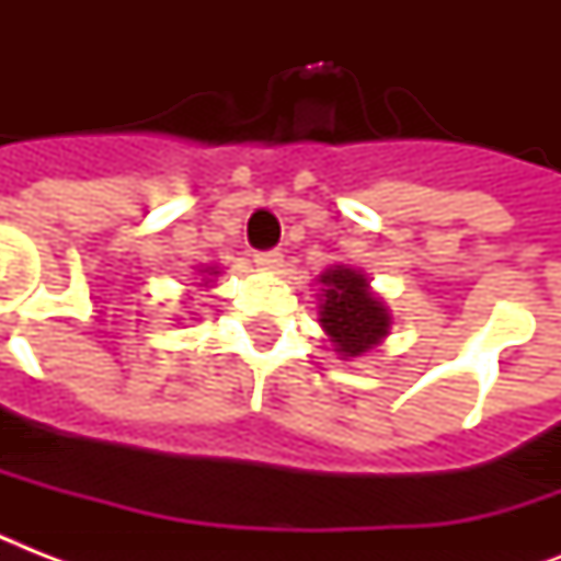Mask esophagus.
<instances>
[{
	"instance_id": "esophagus-1",
	"label": "esophagus",
	"mask_w": 561,
	"mask_h": 561,
	"mask_svg": "<svg viewBox=\"0 0 561 561\" xmlns=\"http://www.w3.org/2000/svg\"><path fill=\"white\" fill-rule=\"evenodd\" d=\"M255 264H259L262 271L276 273L282 267V253H279V250H271V253H259V255H255Z\"/></svg>"
}]
</instances>
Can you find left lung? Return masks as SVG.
Segmentation results:
<instances>
[{
	"mask_svg": "<svg viewBox=\"0 0 561 561\" xmlns=\"http://www.w3.org/2000/svg\"><path fill=\"white\" fill-rule=\"evenodd\" d=\"M317 320L343 360L381 346L392 329L390 308L369 288L367 273L352 264H332L317 276Z\"/></svg>",
	"mask_w": 561,
	"mask_h": 561,
	"instance_id": "8db88e82",
	"label": "left lung"
}]
</instances>
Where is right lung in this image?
<instances>
[{
  "instance_id": "right-lung-1",
  "label": "right lung",
  "mask_w": 561,
  "mask_h": 561,
  "mask_svg": "<svg viewBox=\"0 0 561 561\" xmlns=\"http://www.w3.org/2000/svg\"><path fill=\"white\" fill-rule=\"evenodd\" d=\"M197 276H201V282H197L194 288H197V290L211 288L215 276H220V267H218V264H203V267H197Z\"/></svg>"
}]
</instances>
